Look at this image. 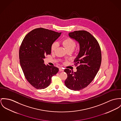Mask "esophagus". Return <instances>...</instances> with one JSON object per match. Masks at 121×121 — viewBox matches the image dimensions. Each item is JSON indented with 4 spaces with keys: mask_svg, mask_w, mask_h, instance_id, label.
Here are the masks:
<instances>
[{
    "mask_svg": "<svg viewBox=\"0 0 121 121\" xmlns=\"http://www.w3.org/2000/svg\"><path fill=\"white\" fill-rule=\"evenodd\" d=\"M59 71H64V69H62V68H59Z\"/></svg>",
    "mask_w": 121,
    "mask_h": 121,
    "instance_id": "esophagus-1",
    "label": "esophagus"
}]
</instances>
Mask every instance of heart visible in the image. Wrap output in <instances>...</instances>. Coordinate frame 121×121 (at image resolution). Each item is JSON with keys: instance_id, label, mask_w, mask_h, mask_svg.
Wrapping results in <instances>:
<instances>
[{"instance_id": "b5f03b06", "label": "heart", "mask_w": 121, "mask_h": 121, "mask_svg": "<svg viewBox=\"0 0 121 121\" xmlns=\"http://www.w3.org/2000/svg\"><path fill=\"white\" fill-rule=\"evenodd\" d=\"M63 44L65 46L66 49L67 51L69 50H73L74 49L76 46V43L74 40L72 39L67 38H66L63 41ZM58 47V43L56 42H54L51 47V51L52 52H54L56 51V48Z\"/></svg>"}]
</instances>
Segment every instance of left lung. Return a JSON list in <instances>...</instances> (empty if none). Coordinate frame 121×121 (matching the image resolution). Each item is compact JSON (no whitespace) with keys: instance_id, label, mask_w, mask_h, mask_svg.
<instances>
[{"instance_id":"1","label":"left lung","mask_w":121,"mask_h":121,"mask_svg":"<svg viewBox=\"0 0 121 121\" xmlns=\"http://www.w3.org/2000/svg\"><path fill=\"white\" fill-rule=\"evenodd\" d=\"M69 36L78 42L80 51L74 60V65H78L77 71L65 69L68 77L65 83L69 89L79 91L90 83L97 74L101 63V52L97 39L86 31H75Z\"/></svg>"}]
</instances>
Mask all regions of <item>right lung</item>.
<instances>
[{"mask_svg": "<svg viewBox=\"0 0 121 121\" xmlns=\"http://www.w3.org/2000/svg\"><path fill=\"white\" fill-rule=\"evenodd\" d=\"M61 33L38 28L28 33L23 39L19 50L22 69L28 82L38 89H45L51 82L52 76L59 69L45 65V56L50 55L51 47Z\"/></svg>", "mask_w": 121, "mask_h": 121, "instance_id": "1", "label": "right lung"}]
</instances>
